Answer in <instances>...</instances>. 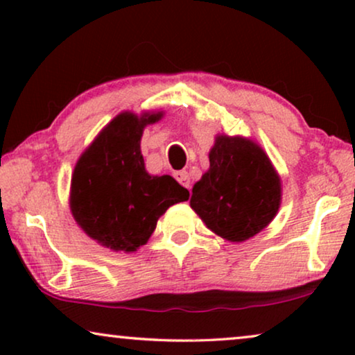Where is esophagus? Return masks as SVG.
I'll return each mask as SVG.
<instances>
[{
  "label": "esophagus",
  "instance_id": "esophagus-1",
  "mask_svg": "<svg viewBox=\"0 0 355 355\" xmlns=\"http://www.w3.org/2000/svg\"><path fill=\"white\" fill-rule=\"evenodd\" d=\"M174 178H176V181L181 184L184 187H191V178H189V173L187 171H176L174 173Z\"/></svg>",
  "mask_w": 355,
  "mask_h": 355
}]
</instances>
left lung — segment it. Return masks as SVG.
Instances as JSON below:
<instances>
[{"mask_svg": "<svg viewBox=\"0 0 355 355\" xmlns=\"http://www.w3.org/2000/svg\"><path fill=\"white\" fill-rule=\"evenodd\" d=\"M210 169L193 184L191 207L208 230L244 242L270 225L281 205V179L268 155L244 137L216 135Z\"/></svg>", "mask_w": 355, "mask_h": 355, "instance_id": "1", "label": "left lung"}]
</instances>
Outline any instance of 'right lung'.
Segmentation results:
<instances>
[{"label": "right lung", "mask_w": 355, "mask_h": 355, "mask_svg": "<svg viewBox=\"0 0 355 355\" xmlns=\"http://www.w3.org/2000/svg\"><path fill=\"white\" fill-rule=\"evenodd\" d=\"M158 113L116 116L76 163L71 181V211L87 236L114 252H134L147 244L158 218L189 191L171 176H150L140 152L144 128Z\"/></svg>", "instance_id": "add662e5"}]
</instances>
